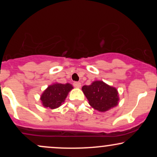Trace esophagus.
<instances>
[{"label": "esophagus", "mask_w": 157, "mask_h": 157, "mask_svg": "<svg viewBox=\"0 0 157 157\" xmlns=\"http://www.w3.org/2000/svg\"><path fill=\"white\" fill-rule=\"evenodd\" d=\"M73 86H75V88H80L81 87V83L80 82H75L73 83Z\"/></svg>", "instance_id": "obj_1"}]
</instances>
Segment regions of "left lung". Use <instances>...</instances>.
<instances>
[{
  "instance_id": "1",
  "label": "left lung",
  "mask_w": 157,
  "mask_h": 157,
  "mask_svg": "<svg viewBox=\"0 0 157 157\" xmlns=\"http://www.w3.org/2000/svg\"><path fill=\"white\" fill-rule=\"evenodd\" d=\"M82 90L89 105L100 112H105L118 105L117 90L103 81H94L89 86H82Z\"/></svg>"
}]
</instances>
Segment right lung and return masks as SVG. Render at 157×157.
Wrapping results in <instances>:
<instances>
[{"label": "right lung", "instance_id": "right-lung-1", "mask_svg": "<svg viewBox=\"0 0 157 157\" xmlns=\"http://www.w3.org/2000/svg\"><path fill=\"white\" fill-rule=\"evenodd\" d=\"M73 89L71 84L54 83L48 86L40 96L42 105L50 109H55L60 107L63 103L68 92Z\"/></svg>", "mask_w": 157, "mask_h": 157}]
</instances>
